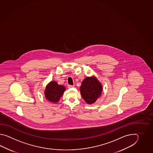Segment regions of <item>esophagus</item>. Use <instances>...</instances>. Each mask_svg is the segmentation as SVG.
<instances>
[{"label":"esophagus","instance_id":"1","mask_svg":"<svg viewBox=\"0 0 153 153\" xmlns=\"http://www.w3.org/2000/svg\"><path fill=\"white\" fill-rule=\"evenodd\" d=\"M74 85H68V88H74Z\"/></svg>","mask_w":153,"mask_h":153}]
</instances>
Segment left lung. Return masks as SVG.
I'll return each mask as SVG.
<instances>
[{"instance_id": "obj_1", "label": "left lung", "mask_w": 153, "mask_h": 153, "mask_svg": "<svg viewBox=\"0 0 153 153\" xmlns=\"http://www.w3.org/2000/svg\"><path fill=\"white\" fill-rule=\"evenodd\" d=\"M80 91L85 101L88 104H91L94 103L101 96L103 88L96 76H87L82 81Z\"/></svg>"}]
</instances>
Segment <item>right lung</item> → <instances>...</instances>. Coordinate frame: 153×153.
Listing matches in <instances>:
<instances>
[{"label":"right lung","mask_w":153,"mask_h":153,"mask_svg":"<svg viewBox=\"0 0 153 153\" xmlns=\"http://www.w3.org/2000/svg\"><path fill=\"white\" fill-rule=\"evenodd\" d=\"M65 90L63 85L57 84L55 81H51L46 86L44 94L46 99L52 103L56 104L59 101Z\"/></svg>","instance_id":"obj_1"}]
</instances>
